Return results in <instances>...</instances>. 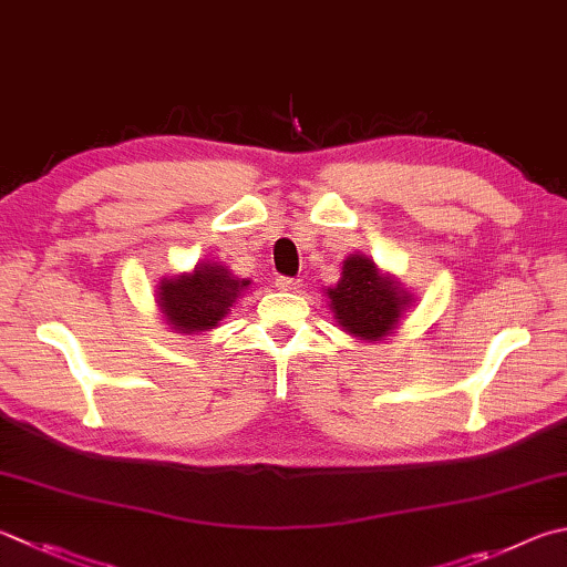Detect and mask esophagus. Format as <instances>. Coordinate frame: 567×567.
<instances>
[{
  "label": "esophagus",
  "mask_w": 567,
  "mask_h": 567,
  "mask_svg": "<svg viewBox=\"0 0 567 567\" xmlns=\"http://www.w3.org/2000/svg\"><path fill=\"white\" fill-rule=\"evenodd\" d=\"M275 287H277V290H282V292H297L302 287V282L295 280V277H277Z\"/></svg>",
  "instance_id": "esophagus-1"
}]
</instances>
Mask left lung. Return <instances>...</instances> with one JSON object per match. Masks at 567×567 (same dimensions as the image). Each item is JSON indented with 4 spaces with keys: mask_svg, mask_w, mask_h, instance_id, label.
Wrapping results in <instances>:
<instances>
[{
    "mask_svg": "<svg viewBox=\"0 0 567 567\" xmlns=\"http://www.w3.org/2000/svg\"><path fill=\"white\" fill-rule=\"evenodd\" d=\"M339 275V282L324 292L329 310L342 332L364 342H384L414 307V295L364 252L349 255Z\"/></svg>",
    "mask_w": 567,
    "mask_h": 567,
    "instance_id": "left-lung-1",
    "label": "left lung"
}]
</instances>
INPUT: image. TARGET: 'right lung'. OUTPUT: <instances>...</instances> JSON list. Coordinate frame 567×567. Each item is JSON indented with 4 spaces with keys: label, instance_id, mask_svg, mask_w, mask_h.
Masks as SVG:
<instances>
[{
    "label": "right lung",
    "instance_id": "right-lung-1",
    "mask_svg": "<svg viewBox=\"0 0 567 567\" xmlns=\"http://www.w3.org/2000/svg\"><path fill=\"white\" fill-rule=\"evenodd\" d=\"M248 287L250 280L235 277L228 265L203 260L190 272L161 277L156 285V305L163 322L173 332H210L230 315L233 305L240 300Z\"/></svg>",
    "mask_w": 567,
    "mask_h": 567
}]
</instances>
